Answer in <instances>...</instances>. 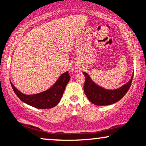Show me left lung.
Listing matches in <instances>:
<instances>
[{
	"instance_id": "left-lung-1",
	"label": "left lung",
	"mask_w": 146,
	"mask_h": 146,
	"mask_svg": "<svg viewBox=\"0 0 146 146\" xmlns=\"http://www.w3.org/2000/svg\"><path fill=\"white\" fill-rule=\"evenodd\" d=\"M85 75L84 90L86 95L91 103L96 105H109L120 101L131 87L133 78V74L131 80L120 88L116 90H107L99 86L92 82L89 75L83 72Z\"/></svg>"
}]
</instances>
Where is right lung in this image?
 Here are the masks:
<instances>
[{"label": "right lung", "instance_id": "right-lung-1", "mask_svg": "<svg viewBox=\"0 0 146 146\" xmlns=\"http://www.w3.org/2000/svg\"><path fill=\"white\" fill-rule=\"evenodd\" d=\"M70 80V75L66 71L60 76L51 88L38 94L28 95L20 92L11 83L14 92L21 101L37 109H50L55 107L60 101L66 84Z\"/></svg>", "mask_w": 146, "mask_h": 146}]
</instances>
